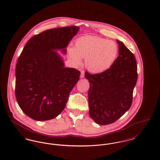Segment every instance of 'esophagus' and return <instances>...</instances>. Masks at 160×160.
Returning <instances> with one entry per match:
<instances>
[{
  "mask_svg": "<svg viewBox=\"0 0 160 160\" xmlns=\"http://www.w3.org/2000/svg\"><path fill=\"white\" fill-rule=\"evenodd\" d=\"M84 71L83 70H82V71H81L80 78H84Z\"/></svg>",
  "mask_w": 160,
  "mask_h": 160,
  "instance_id": "34e87169",
  "label": "esophagus"
}]
</instances>
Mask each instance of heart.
<instances>
[{
	"label": "heart",
	"mask_w": 160,
	"mask_h": 160,
	"mask_svg": "<svg viewBox=\"0 0 160 160\" xmlns=\"http://www.w3.org/2000/svg\"><path fill=\"white\" fill-rule=\"evenodd\" d=\"M70 58L75 63H82L84 58L86 68L90 72L98 74L110 68L116 60L119 48L112 41L94 36L77 38L74 48H68Z\"/></svg>",
	"instance_id": "1"
}]
</instances>
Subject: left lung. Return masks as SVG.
<instances>
[{
    "mask_svg": "<svg viewBox=\"0 0 160 160\" xmlns=\"http://www.w3.org/2000/svg\"><path fill=\"white\" fill-rule=\"evenodd\" d=\"M113 66L103 72L84 74L89 80V113L99 125H108L119 119L131 107L137 83V66L134 55L122 42Z\"/></svg>",
    "mask_w": 160,
    "mask_h": 160,
    "instance_id": "1",
    "label": "left lung"
}]
</instances>
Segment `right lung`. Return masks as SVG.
<instances>
[{
  "mask_svg": "<svg viewBox=\"0 0 160 160\" xmlns=\"http://www.w3.org/2000/svg\"><path fill=\"white\" fill-rule=\"evenodd\" d=\"M79 29L72 26L47 30L32 37L24 47L15 67V97L32 119H52L65 108L80 72L65 68L54 50L66 54V47Z\"/></svg>",
  "mask_w": 160,
  "mask_h": 160,
  "instance_id": "1",
  "label": "right lung"
}]
</instances>
